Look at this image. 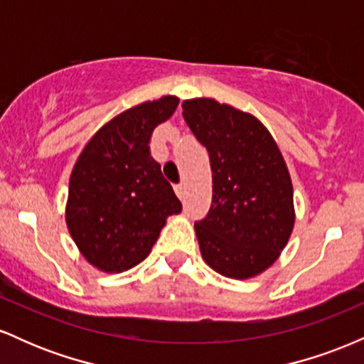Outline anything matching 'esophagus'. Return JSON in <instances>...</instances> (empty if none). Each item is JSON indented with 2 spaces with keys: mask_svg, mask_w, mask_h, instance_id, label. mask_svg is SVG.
Segmentation results:
<instances>
[{
  "mask_svg": "<svg viewBox=\"0 0 364 364\" xmlns=\"http://www.w3.org/2000/svg\"><path fill=\"white\" fill-rule=\"evenodd\" d=\"M174 191H176L179 198H183V196H185V183H178V185H174Z\"/></svg>",
  "mask_w": 364,
  "mask_h": 364,
  "instance_id": "esophagus-1",
  "label": "esophagus"
}]
</instances>
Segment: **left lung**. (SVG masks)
Listing matches in <instances>:
<instances>
[{
  "instance_id": "obj_1",
  "label": "left lung",
  "mask_w": 364,
  "mask_h": 364,
  "mask_svg": "<svg viewBox=\"0 0 364 364\" xmlns=\"http://www.w3.org/2000/svg\"><path fill=\"white\" fill-rule=\"evenodd\" d=\"M183 118L210 159L212 205L195 223L202 257L225 277H253L277 260L294 225L281 150L255 116L214 99L185 101Z\"/></svg>"
}]
</instances>
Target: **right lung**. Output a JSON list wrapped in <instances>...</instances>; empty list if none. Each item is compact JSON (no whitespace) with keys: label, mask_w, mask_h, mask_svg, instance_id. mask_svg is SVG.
Instances as JSON below:
<instances>
[{"label":"right lung","mask_w":364,"mask_h":364,"mask_svg":"<svg viewBox=\"0 0 364 364\" xmlns=\"http://www.w3.org/2000/svg\"><path fill=\"white\" fill-rule=\"evenodd\" d=\"M178 107L166 95L121 112L92 136L70 178L66 224L83 257L123 272L150 253L181 202L150 156V139Z\"/></svg>","instance_id":"add662e5"}]
</instances>
